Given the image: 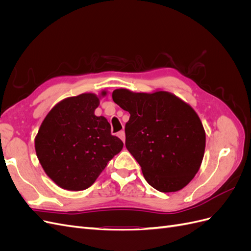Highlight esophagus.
I'll list each match as a JSON object with an SVG mask.
<instances>
[{
	"label": "esophagus",
	"instance_id": "34e87169",
	"mask_svg": "<svg viewBox=\"0 0 251 251\" xmlns=\"http://www.w3.org/2000/svg\"><path fill=\"white\" fill-rule=\"evenodd\" d=\"M117 136H118V137H119L121 140H123L124 142L126 141V133H125V131L118 132V133H117Z\"/></svg>",
	"mask_w": 251,
	"mask_h": 251
}]
</instances>
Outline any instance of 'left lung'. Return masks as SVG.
Listing matches in <instances>:
<instances>
[{"mask_svg": "<svg viewBox=\"0 0 251 251\" xmlns=\"http://www.w3.org/2000/svg\"><path fill=\"white\" fill-rule=\"evenodd\" d=\"M113 100L130 113L126 147L141 166L148 183L162 193L178 192L198 173L205 151V131L198 114L165 91H113Z\"/></svg>", "mask_w": 251, "mask_h": 251, "instance_id": "left-lung-1", "label": "left lung"}]
</instances>
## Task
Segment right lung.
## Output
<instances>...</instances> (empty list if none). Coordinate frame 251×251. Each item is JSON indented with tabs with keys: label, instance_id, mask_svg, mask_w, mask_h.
<instances>
[{
	"label": "right lung",
	"instance_id": "1",
	"mask_svg": "<svg viewBox=\"0 0 251 251\" xmlns=\"http://www.w3.org/2000/svg\"><path fill=\"white\" fill-rule=\"evenodd\" d=\"M107 94L102 91L101 96ZM100 97L83 93L68 97L47 114L35 137V151L48 177L64 189L92 185L124 142L111 134L103 116H96Z\"/></svg>",
	"mask_w": 251,
	"mask_h": 251
}]
</instances>
